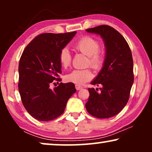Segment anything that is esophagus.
<instances>
[{
  "mask_svg": "<svg viewBox=\"0 0 152 152\" xmlns=\"http://www.w3.org/2000/svg\"><path fill=\"white\" fill-rule=\"evenodd\" d=\"M75 88H76V89L77 90H80V89H82V86H81L80 85H79V84H76L75 85Z\"/></svg>",
  "mask_w": 152,
  "mask_h": 152,
  "instance_id": "34e87169",
  "label": "esophagus"
}]
</instances>
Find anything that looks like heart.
<instances>
[{
    "label": "heart",
    "mask_w": 152,
    "mask_h": 152,
    "mask_svg": "<svg viewBox=\"0 0 152 152\" xmlns=\"http://www.w3.org/2000/svg\"><path fill=\"white\" fill-rule=\"evenodd\" d=\"M74 48L88 57V64L95 69H99L103 64V55L99 51V43L96 39L85 36L74 44ZM59 61L61 66L66 68L71 63V55L67 48H64L59 52ZM93 74L90 69L74 70L65 77L67 82L76 84H84L92 79Z\"/></svg>",
    "instance_id": "obj_1"
}]
</instances>
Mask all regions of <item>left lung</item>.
Instances as JSON below:
<instances>
[{
  "mask_svg": "<svg viewBox=\"0 0 152 152\" xmlns=\"http://www.w3.org/2000/svg\"><path fill=\"white\" fill-rule=\"evenodd\" d=\"M86 31L99 35L106 50L102 68L91 82L101 88L99 91L88 88L86 109L97 118L113 117L123 109L129 98L134 80L132 52L125 39L111 27L102 25Z\"/></svg>",
  "mask_w": 152,
  "mask_h": 152,
  "instance_id": "8db88e82",
  "label": "left lung"
}]
</instances>
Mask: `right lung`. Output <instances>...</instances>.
<instances>
[{
    "label": "right lung",
    "instance_id": "add662e5",
    "mask_svg": "<svg viewBox=\"0 0 152 152\" xmlns=\"http://www.w3.org/2000/svg\"><path fill=\"white\" fill-rule=\"evenodd\" d=\"M76 33L41 34L23 52L18 65V91L25 109L35 119L50 121L59 117L76 92L72 82H61L53 90L50 88L53 81L61 80L57 78L61 73L59 52Z\"/></svg>",
    "mask_w": 152,
    "mask_h": 152
}]
</instances>
